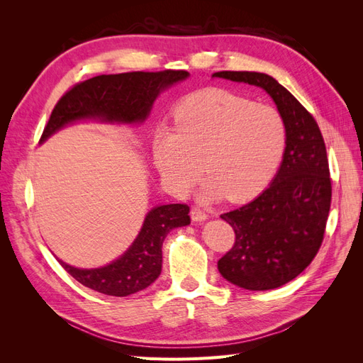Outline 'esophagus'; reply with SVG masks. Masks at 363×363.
I'll list each match as a JSON object with an SVG mask.
<instances>
[{
	"mask_svg": "<svg viewBox=\"0 0 363 363\" xmlns=\"http://www.w3.org/2000/svg\"><path fill=\"white\" fill-rule=\"evenodd\" d=\"M191 218H192V221H199V223H201V221H204V219H207V215H206V212H204V211H201L200 207H192V211H191Z\"/></svg>",
	"mask_w": 363,
	"mask_h": 363,
	"instance_id": "34e87169",
	"label": "esophagus"
}]
</instances>
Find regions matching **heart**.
<instances>
[{"instance_id": "heart-1", "label": "heart", "mask_w": 363, "mask_h": 363, "mask_svg": "<svg viewBox=\"0 0 363 363\" xmlns=\"http://www.w3.org/2000/svg\"><path fill=\"white\" fill-rule=\"evenodd\" d=\"M288 142L286 123L277 108L224 89L191 94L179 104L174 128L155 136L152 159L162 180L186 194L211 174L208 196L248 201L276 175ZM205 167H202V160Z\"/></svg>"}]
</instances>
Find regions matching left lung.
<instances>
[{
    "mask_svg": "<svg viewBox=\"0 0 363 363\" xmlns=\"http://www.w3.org/2000/svg\"><path fill=\"white\" fill-rule=\"evenodd\" d=\"M213 77L265 89L286 123V150L272 183L256 200L221 215L235 230V244L218 260L221 276L239 288H279L309 267L323 244L332 203L324 138L315 118L272 77L248 71Z\"/></svg>",
    "mask_w": 363,
    "mask_h": 363,
    "instance_id": "1",
    "label": "left lung"
}]
</instances>
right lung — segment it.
Returning <instances> with one entry per match:
<instances>
[{
    "label": "right lung",
    "instance_id": "1",
    "mask_svg": "<svg viewBox=\"0 0 363 363\" xmlns=\"http://www.w3.org/2000/svg\"><path fill=\"white\" fill-rule=\"evenodd\" d=\"M189 75L183 69L159 72H124L98 75L74 84L54 106L40 142L63 125L83 118H100L118 123H142L160 91L184 80ZM191 223L188 204H167L155 207L124 256L103 268L79 269L60 262L68 274L83 286L104 295L127 296L148 288L162 271V244L175 227Z\"/></svg>",
    "mask_w": 363,
    "mask_h": 363
}]
</instances>
